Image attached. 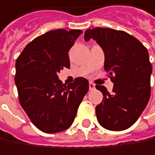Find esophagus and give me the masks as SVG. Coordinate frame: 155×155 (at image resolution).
<instances>
[{"instance_id": "1", "label": "esophagus", "mask_w": 155, "mask_h": 155, "mask_svg": "<svg viewBox=\"0 0 155 155\" xmlns=\"http://www.w3.org/2000/svg\"><path fill=\"white\" fill-rule=\"evenodd\" d=\"M95 87H96L95 84H93L92 82H89V90H93L95 89Z\"/></svg>"}]
</instances>
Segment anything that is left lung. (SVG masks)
Instances as JSON below:
<instances>
[{"instance_id":"1","label":"left lung","mask_w":155,"mask_h":155,"mask_svg":"<svg viewBox=\"0 0 155 155\" xmlns=\"http://www.w3.org/2000/svg\"><path fill=\"white\" fill-rule=\"evenodd\" d=\"M84 38L93 39L101 47L104 68L114 82L112 94L104 86H96L104 96L96 107L97 121L107 130H125L136 122L150 99L153 68L148 51L138 39L122 31L88 29Z\"/></svg>"}]
</instances>
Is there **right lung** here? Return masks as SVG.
Returning a JSON list of instances; mask_svg holds the SVG:
<instances>
[{"instance_id": "right-lung-1", "label": "right lung", "mask_w": 155, "mask_h": 155, "mask_svg": "<svg viewBox=\"0 0 155 155\" xmlns=\"http://www.w3.org/2000/svg\"><path fill=\"white\" fill-rule=\"evenodd\" d=\"M81 34L80 30L48 31L29 43L16 60L20 104L44 133L68 129L88 91L89 84L84 78L66 85L58 77L64 68H69L68 51Z\"/></svg>"}]
</instances>
